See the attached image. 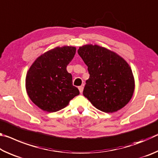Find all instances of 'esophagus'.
I'll list each match as a JSON object with an SVG mask.
<instances>
[{
    "mask_svg": "<svg viewBox=\"0 0 158 158\" xmlns=\"http://www.w3.org/2000/svg\"><path fill=\"white\" fill-rule=\"evenodd\" d=\"M78 89H79V90L80 93H83V90H84V86H83V85H81V86H79L78 87Z\"/></svg>",
    "mask_w": 158,
    "mask_h": 158,
    "instance_id": "1",
    "label": "esophagus"
}]
</instances>
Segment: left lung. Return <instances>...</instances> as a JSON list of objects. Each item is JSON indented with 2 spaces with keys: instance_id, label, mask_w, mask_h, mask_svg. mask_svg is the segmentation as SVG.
<instances>
[{
  "instance_id": "left-lung-1",
  "label": "left lung",
  "mask_w": 158,
  "mask_h": 158,
  "mask_svg": "<svg viewBox=\"0 0 158 158\" xmlns=\"http://www.w3.org/2000/svg\"><path fill=\"white\" fill-rule=\"evenodd\" d=\"M78 53L90 74L83 95L105 113L124 107L135 90V79L128 63L116 53L96 44L80 47Z\"/></svg>"
}]
</instances>
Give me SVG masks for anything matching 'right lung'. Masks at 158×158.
<instances>
[{"label":"right lung","mask_w":158,"mask_h":158,"mask_svg":"<svg viewBox=\"0 0 158 158\" xmlns=\"http://www.w3.org/2000/svg\"><path fill=\"white\" fill-rule=\"evenodd\" d=\"M75 53L74 47H56L39 56L29 68L26 77V92L40 109L58 111L79 94L73 85L72 74L66 69Z\"/></svg>","instance_id":"add662e5"}]
</instances>
